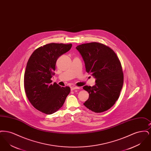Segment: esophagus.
I'll return each instance as SVG.
<instances>
[{
  "instance_id": "esophagus-1",
  "label": "esophagus",
  "mask_w": 151,
  "mask_h": 151,
  "mask_svg": "<svg viewBox=\"0 0 151 151\" xmlns=\"http://www.w3.org/2000/svg\"><path fill=\"white\" fill-rule=\"evenodd\" d=\"M79 87L78 86H73L71 88V91H74V90H75V89H79Z\"/></svg>"
}]
</instances>
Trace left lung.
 Segmentation results:
<instances>
[{
  "mask_svg": "<svg viewBox=\"0 0 151 151\" xmlns=\"http://www.w3.org/2000/svg\"><path fill=\"white\" fill-rule=\"evenodd\" d=\"M83 59L86 71L96 79L93 86H83L89 93L84 106L95 113H101L112 107L119 97L123 84L121 62L114 51L98 42L77 46Z\"/></svg>",
  "mask_w": 151,
  "mask_h": 151,
  "instance_id": "8db88e82",
  "label": "left lung"
}]
</instances>
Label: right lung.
<instances>
[{
	"label": "right lung",
	"mask_w": 151,
	"mask_h": 151,
	"mask_svg": "<svg viewBox=\"0 0 151 151\" xmlns=\"http://www.w3.org/2000/svg\"><path fill=\"white\" fill-rule=\"evenodd\" d=\"M71 47L72 44L49 43L37 49L28 61L24 74L27 97L36 109L46 114L61 108L70 92L68 86L50 83L58 58Z\"/></svg>",
	"instance_id": "1"
}]
</instances>
